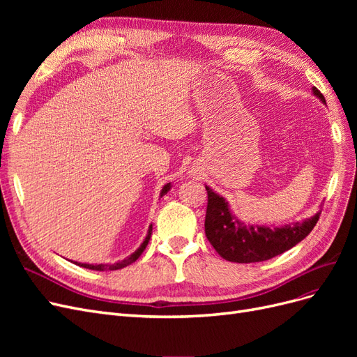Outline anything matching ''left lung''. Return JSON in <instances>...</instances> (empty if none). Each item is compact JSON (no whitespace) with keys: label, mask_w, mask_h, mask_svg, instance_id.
<instances>
[{"label":"left lung","mask_w":357,"mask_h":357,"mask_svg":"<svg viewBox=\"0 0 357 357\" xmlns=\"http://www.w3.org/2000/svg\"><path fill=\"white\" fill-rule=\"evenodd\" d=\"M312 95L326 104L325 96L317 88H312ZM205 189L208 195L205 235L215 252L229 262H262L282 255L304 240L320 218L319 211L310 219L283 226L245 225L231 211L229 202L222 195L208 186Z\"/></svg>","instance_id":"8db88e82"}]
</instances>
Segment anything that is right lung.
<instances>
[{"label": "right lung", "mask_w": 357, "mask_h": 357, "mask_svg": "<svg viewBox=\"0 0 357 357\" xmlns=\"http://www.w3.org/2000/svg\"><path fill=\"white\" fill-rule=\"evenodd\" d=\"M169 189H171V183H167V185L162 188V190H160V198L164 197ZM150 236H152V225L149 226V231H147L146 238H144V241L142 244H139V247L137 248V250L134 253L129 255V256H126L125 259H122V261H119V262H114V264H98V265H96V264L95 265L93 264H80V262H74V264L79 265V266H83L86 269H93V271H116V269H122V268L131 265L132 262L137 261V259L139 257V255H142L144 252V248L147 247Z\"/></svg>", "instance_id": "1"}]
</instances>
